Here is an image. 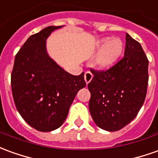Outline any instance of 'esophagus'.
I'll return each mask as SVG.
<instances>
[{
	"instance_id": "esophagus-1",
	"label": "esophagus",
	"mask_w": 158,
	"mask_h": 158,
	"mask_svg": "<svg viewBox=\"0 0 158 158\" xmlns=\"http://www.w3.org/2000/svg\"><path fill=\"white\" fill-rule=\"evenodd\" d=\"M92 78H93V74L90 71L85 72V80L86 84L90 82V80L92 79Z\"/></svg>"
}]
</instances>
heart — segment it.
<instances>
[{"label":"heart","instance_id":"obj_1","mask_svg":"<svg viewBox=\"0 0 158 158\" xmlns=\"http://www.w3.org/2000/svg\"><path fill=\"white\" fill-rule=\"evenodd\" d=\"M98 53L96 58V64L100 68H109L112 67L120 58L123 51V43L120 39L112 37L102 38L99 42Z\"/></svg>","mask_w":158,"mask_h":158}]
</instances>
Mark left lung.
I'll return each mask as SVG.
<instances>
[{
  "label": "left lung",
  "instance_id": "1",
  "mask_svg": "<svg viewBox=\"0 0 158 158\" xmlns=\"http://www.w3.org/2000/svg\"><path fill=\"white\" fill-rule=\"evenodd\" d=\"M149 60L140 44L126 34L124 57L104 71L90 68L89 110L100 128L114 132L133 121L143 105L148 85Z\"/></svg>",
  "mask_w": 158,
  "mask_h": 158
}]
</instances>
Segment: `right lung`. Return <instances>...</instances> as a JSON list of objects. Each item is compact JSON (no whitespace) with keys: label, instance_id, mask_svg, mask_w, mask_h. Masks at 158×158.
I'll use <instances>...</instances> for the list:
<instances>
[{"label":"right lung","instance_id":"add662e5","mask_svg":"<svg viewBox=\"0 0 158 158\" xmlns=\"http://www.w3.org/2000/svg\"><path fill=\"white\" fill-rule=\"evenodd\" d=\"M62 26H48L31 35L15 56L11 74L14 103L31 127L40 132L60 127L72 102L86 85L84 73L72 75L46 51V39Z\"/></svg>","mask_w":158,"mask_h":158}]
</instances>
